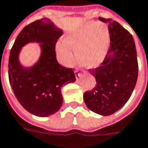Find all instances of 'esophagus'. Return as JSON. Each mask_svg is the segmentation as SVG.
Masks as SVG:
<instances>
[{"label": "esophagus", "mask_w": 148, "mask_h": 148, "mask_svg": "<svg viewBox=\"0 0 148 148\" xmlns=\"http://www.w3.org/2000/svg\"><path fill=\"white\" fill-rule=\"evenodd\" d=\"M75 73H76V74H77V77H81V76H82V74H81V73H80V72H78V71H77V70H76V71H75Z\"/></svg>", "instance_id": "obj_1"}]
</instances>
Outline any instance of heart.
<instances>
[{
    "mask_svg": "<svg viewBox=\"0 0 148 148\" xmlns=\"http://www.w3.org/2000/svg\"><path fill=\"white\" fill-rule=\"evenodd\" d=\"M65 42L58 45V56L63 64L70 66L74 62L71 48L79 65L93 69L100 65L106 57L110 46V32L105 24L89 22L68 35Z\"/></svg>",
    "mask_w": 148,
    "mask_h": 148,
    "instance_id": "heart-1",
    "label": "heart"
}]
</instances>
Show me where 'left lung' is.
Returning <instances> with one entry per match:
<instances>
[{
	"label": "left lung",
	"instance_id": "obj_1",
	"mask_svg": "<svg viewBox=\"0 0 148 148\" xmlns=\"http://www.w3.org/2000/svg\"><path fill=\"white\" fill-rule=\"evenodd\" d=\"M108 24L110 44L103 62L89 71L96 85L86 91L83 99L89 110L100 115H110L127 103L138 75L137 51L134 38L119 23L99 17Z\"/></svg>",
	"mask_w": 148,
	"mask_h": 148
}]
</instances>
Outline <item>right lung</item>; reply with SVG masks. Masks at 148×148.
<instances>
[{"mask_svg": "<svg viewBox=\"0 0 148 148\" xmlns=\"http://www.w3.org/2000/svg\"><path fill=\"white\" fill-rule=\"evenodd\" d=\"M62 34L51 20L43 18L25 26L10 50V84L20 105L36 116L48 117L59 110L62 105V86L76 81L73 70L61 66L56 58L55 46ZM30 42L41 43V56L37 64L25 69L20 65L18 53Z\"/></svg>", "mask_w": 148, "mask_h": 148, "instance_id": "right-lung-1", "label": "right lung"}]
</instances>
